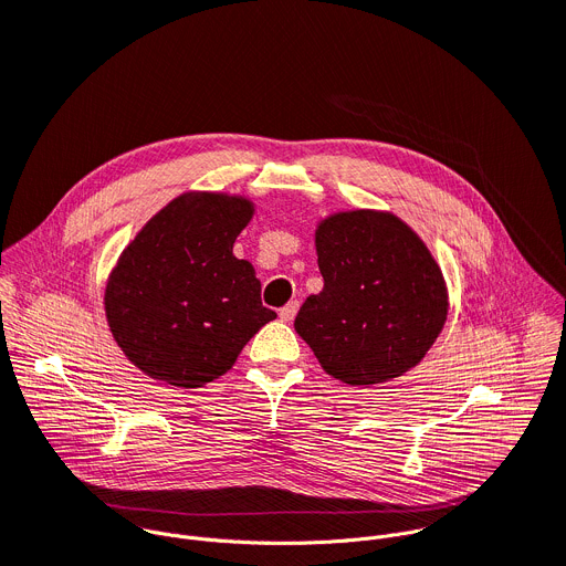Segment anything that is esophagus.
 <instances>
[{
    "instance_id": "1",
    "label": "esophagus",
    "mask_w": 566,
    "mask_h": 566,
    "mask_svg": "<svg viewBox=\"0 0 566 566\" xmlns=\"http://www.w3.org/2000/svg\"><path fill=\"white\" fill-rule=\"evenodd\" d=\"M297 308H300V302H297V300H291L286 306L280 308V319H282V322H291V319L295 317Z\"/></svg>"
}]
</instances>
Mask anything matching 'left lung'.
<instances>
[{
    "label": "left lung",
    "instance_id": "left-lung-1",
    "mask_svg": "<svg viewBox=\"0 0 566 566\" xmlns=\"http://www.w3.org/2000/svg\"><path fill=\"white\" fill-rule=\"evenodd\" d=\"M325 280L295 332L319 367L347 385H378L417 367L448 317V286L426 241L389 210L354 208L315 226Z\"/></svg>",
    "mask_w": 566,
    "mask_h": 566
}]
</instances>
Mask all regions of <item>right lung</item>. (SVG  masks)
I'll use <instances>...</instances> for the list:
<instances>
[{"mask_svg": "<svg viewBox=\"0 0 566 566\" xmlns=\"http://www.w3.org/2000/svg\"><path fill=\"white\" fill-rule=\"evenodd\" d=\"M255 214L244 195L190 190L160 208L118 255L105 286L109 332L127 360L181 389L223 376L275 319L234 239Z\"/></svg>", "mask_w": 566, "mask_h": 566, "instance_id": "1", "label": "right lung"}]
</instances>
